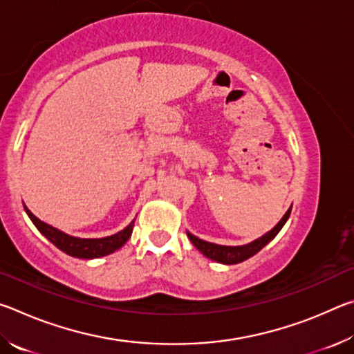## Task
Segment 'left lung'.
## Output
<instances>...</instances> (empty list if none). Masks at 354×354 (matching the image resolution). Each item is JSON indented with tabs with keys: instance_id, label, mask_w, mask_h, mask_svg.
I'll return each mask as SVG.
<instances>
[{
	"instance_id": "obj_1",
	"label": "left lung",
	"mask_w": 354,
	"mask_h": 354,
	"mask_svg": "<svg viewBox=\"0 0 354 354\" xmlns=\"http://www.w3.org/2000/svg\"><path fill=\"white\" fill-rule=\"evenodd\" d=\"M290 211H292V207L284 214V217L281 218L279 223L274 226L272 231H268L266 236H262L261 239H256L254 242H251L248 245H242V247H225V245H215L211 242L201 241V239L192 236L190 232L187 236L190 239V242L194 243L203 254L209 257V259L217 261L221 263H239V262L247 261L251 256H254L257 251H261L268 242L272 241V239L277 237V234L281 231V227L284 226L287 218H289Z\"/></svg>"
}]
</instances>
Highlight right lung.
I'll use <instances>...</instances> for the list:
<instances>
[{"mask_svg": "<svg viewBox=\"0 0 354 354\" xmlns=\"http://www.w3.org/2000/svg\"><path fill=\"white\" fill-rule=\"evenodd\" d=\"M25 211L29 215V218L32 220V223L37 226V230L48 239V241L55 243L59 250L64 251V253H67L73 257H80V259H93V257H101V256L113 253V251L122 248L123 245L128 242V239L131 237V234H133V227H134V221H131L123 231H120L117 234L109 236V237L77 239V237H71L68 234H65V232L56 230V227L44 223V221L35 217L28 207H25Z\"/></svg>", "mask_w": 354, "mask_h": 354, "instance_id": "add662e5", "label": "right lung"}]
</instances>
